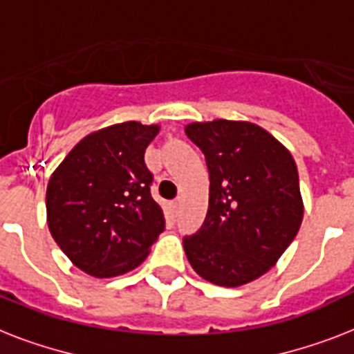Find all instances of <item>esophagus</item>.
<instances>
[{
  "instance_id": "1",
  "label": "esophagus",
  "mask_w": 354,
  "mask_h": 354,
  "mask_svg": "<svg viewBox=\"0 0 354 354\" xmlns=\"http://www.w3.org/2000/svg\"><path fill=\"white\" fill-rule=\"evenodd\" d=\"M180 203H182V200H180V198H176V200L172 202V207H174V209H178V207H180Z\"/></svg>"
}]
</instances>
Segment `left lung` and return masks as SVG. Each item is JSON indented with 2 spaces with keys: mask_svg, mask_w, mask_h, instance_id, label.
I'll list each match as a JSON object with an SVG mask.
<instances>
[{
  "mask_svg": "<svg viewBox=\"0 0 354 354\" xmlns=\"http://www.w3.org/2000/svg\"><path fill=\"white\" fill-rule=\"evenodd\" d=\"M185 132L205 154L211 180L205 222L183 238L187 260L211 283H249L277 263L300 229L297 163L254 123L214 120Z\"/></svg>",
  "mask_w": 354,
  "mask_h": 354,
  "instance_id": "1",
  "label": "left lung"
}]
</instances>
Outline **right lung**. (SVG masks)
Returning <instances> with one entry per match:
<instances>
[{"label": "right lung", "instance_id": "add662e5", "mask_svg": "<svg viewBox=\"0 0 354 354\" xmlns=\"http://www.w3.org/2000/svg\"><path fill=\"white\" fill-rule=\"evenodd\" d=\"M158 131V125L125 122L93 132L48 180L50 234L91 277H120L136 269L165 229L145 165V149Z\"/></svg>", "mask_w": 354, "mask_h": 354}]
</instances>
